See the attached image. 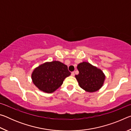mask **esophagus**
I'll return each instance as SVG.
<instances>
[{
	"instance_id": "1",
	"label": "esophagus",
	"mask_w": 131,
	"mask_h": 131,
	"mask_svg": "<svg viewBox=\"0 0 131 131\" xmlns=\"http://www.w3.org/2000/svg\"><path fill=\"white\" fill-rule=\"evenodd\" d=\"M71 76H74V72H72V73H71Z\"/></svg>"
}]
</instances>
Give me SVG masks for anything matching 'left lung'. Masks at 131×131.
<instances>
[{
	"label": "left lung",
	"instance_id": "left-lung-1",
	"mask_svg": "<svg viewBox=\"0 0 131 131\" xmlns=\"http://www.w3.org/2000/svg\"><path fill=\"white\" fill-rule=\"evenodd\" d=\"M77 68L79 73L75 77L82 89L88 92H94L102 87L106 76L101 69L87 62L80 63Z\"/></svg>",
	"mask_w": 131,
	"mask_h": 131
}]
</instances>
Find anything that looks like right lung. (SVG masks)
I'll return each instance as SVG.
<instances>
[{"label":"right lung","instance_id":"obj_1","mask_svg":"<svg viewBox=\"0 0 131 131\" xmlns=\"http://www.w3.org/2000/svg\"><path fill=\"white\" fill-rule=\"evenodd\" d=\"M70 75L67 66L59 61H54L46 62L35 68L31 78L39 90L50 94L60 87L64 80Z\"/></svg>","mask_w":131,"mask_h":131}]
</instances>
